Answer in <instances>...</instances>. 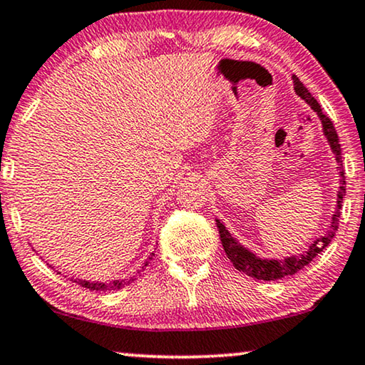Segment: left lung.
Segmentation results:
<instances>
[{
  "label": "left lung",
  "instance_id": "obj_1",
  "mask_svg": "<svg viewBox=\"0 0 365 365\" xmlns=\"http://www.w3.org/2000/svg\"><path fill=\"white\" fill-rule=\"evenodd\" d=\"M292 81H294V91H296L297 96H301L304 101H306L309 106H311L314 111L317 113L319 119H321L324 136L327 138L329 146H331L334 156H336L337 171H339V176H341V186H339L337 206H336V211H334V214H332L331 226L327 227V231L324 232L321 237H317L316 241L309 246L306 252L299 254V256H289L284 259H264L261 256H256V254H254L252 251H249L247 247H244L242 244L227 231L226 226H224L219 219H216L222 247H224V251H226V256L231 259L232 266L236 267L237 271L246 272L247 276L259 279V281H277V279L292 276V274L301 271L302 267H306L319 252H322V249H326L329 244H331L332 237L336 236V231L339 227V217H341V212L339 211H341V207H342V199H344V196H346V179H344L341 144H339V136L336 133V128H334L331 119H329L326 114L322 113L321 106H319V103L314 99L312 94L307 91V88L304 86L301 81H299V78L292 76Z\"/></svg>",
  "mask_w": 365,
  "mask_h": 365
}]
</instances>
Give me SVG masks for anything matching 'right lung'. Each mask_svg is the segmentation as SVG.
Wrapping results in <instances>:
<instances>
[{
    "label": "right lung",
    "mask_w": 365,
    "mask_h": 365,
    "mask_svg": "<svg viewBox=\"0 0 365 365\" xmlns=\"http://www.w3.org/2000/svg\"><path fill=\"white\" fill-rule=\"evenodd\" d=\"M154 256V252L149 256L146 261H144L143 264V271L146 269V266L149 264V261H151ZM141 271H138V274ZM61 274V272H58ZM134 277L136 276H129V277H124V279H114V281L111 282H99V281H84V279H74V282L79 284L81 287H86L89 289V291H99V292H108V291H118V289H121L124 286H128L129 282L134 281Z\"/></svg>",
    "instance_id": "add662e5"
}]
</instances>
